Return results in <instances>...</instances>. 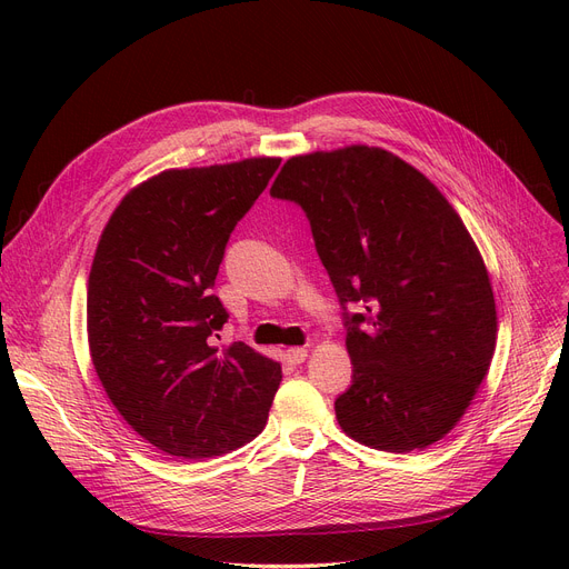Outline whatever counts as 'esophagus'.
<instances>
[{"label":"esophagus","instance_id":"obj_1","mask_svg":"<svg viewBox=\"0 0 569 569\" xmlns=\"http://www.w3.org/2000/svg\"><path fill=\"white\" fill-rule=\"evenodd\" d=\"M307 355H309V350H307V348H300V346H295V348H288V350H286V357H288L290 365H302V362L307 360Z\"/></svg>","mask_w":569,"mask_h":569}]
</instances>
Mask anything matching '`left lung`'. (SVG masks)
<instances>
[{
	"mask_svg": "<svg viewBox=\"0 0 569 569\" xmlns=\"http://www.w3.org/2000/svg\"><path fill=\"white\" fill-rule=\"evenodd\" d=\"M274 198L300 204L346 316V436L382 452L450 433L489 373L498 318L480 249L420 170L382 147L290 157Z\"/></svg>",
	"mask_w": 569,
	"mask_h": 569,
	"instance_id": "8db88e82",
	"label": "left lung"
}]
</instances>
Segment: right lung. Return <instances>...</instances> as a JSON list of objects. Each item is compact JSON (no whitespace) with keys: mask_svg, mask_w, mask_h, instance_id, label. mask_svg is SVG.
Returning <instances> with one entry per match:
<instances>
[{"mask_svg":"<svg viewBox=\"0 0 569 569\" xmlns=\"http://www.w3.org/2000/svg\"><path fill=\"white\" fill-rule=\"evenodd\" d=\"M281 159L163 170L114 207L87 283V339L103 390L161 452L228 455L267 425L281 365L237 341L212 295L228 237Z\"/></svg>","mask_w":569,"mask_h":569,"instance_id":"add662e5","label":"right lung"}]
</instances>
